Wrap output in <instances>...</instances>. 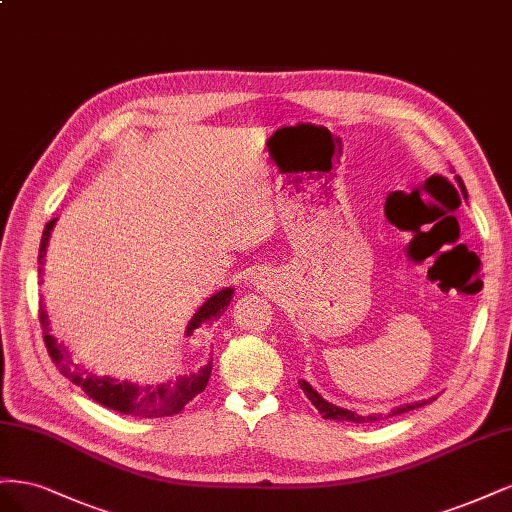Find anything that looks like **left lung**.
<instances>
[{
    "mask_svg": "<svg viewBox=\"0 0 512 512\" xmlns=\"http://www.w3.org/2000/svg\"><path fill=\"white\" fill-rule=\"evenodd\" d=\"M300 387L304 389V393L308 395V400L312 402V406H315L321 415H323V419H332V421H351V423H370V421H381V419H389V417H393V415H402V412H408V410H412V408H419V406H425L427 404V400H421V402H415V404H406V406H398V408H393L389 415H370V417H361V415H357L355 410H346V408H340V406H334V404H329L327 400H323L321 395L312 389V385L310 383H306V381H300ZM432 400H436V398H430V402Z\"/></svg>",
    "mask_w": 512,
    "mask_h": 512,
    "instance_id": "obj_1",
    "label": "left lung"
}]
</instances>
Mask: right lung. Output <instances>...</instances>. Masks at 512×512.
I'll list each match as a JSON object with an SVG mask.
<instances>
[{
    "instance_id": "obj_1",
    "label": "right lung",
    "mask_w": 512,
    "mask_h": 512,
    "mask_svg": "<svg viewBox=\"0 0 512 512\" xmlns=\"http://www.w3.org/2000/svg\"><path fill=\"white\" fill-rule=\"evenodd\" d=\"M55 223H57V219L48 221L44 227V234H42L40 253H38L40 276H42L48 238H51ZM232 295H234L232 287L214 293L212 298H208L200 308H197L193 319L187 325L185 334L191 336L193 329L200 327L204 321L221 317L225 308L229 306V302H232ZM40 325L44 329L46 351L57 364L59 372L65 378H70V381L74 385H78L82 391H85L91 400H95L97 404H102L110 410H117V412H121V415L142 417V419H157V417L176 415V412L183 410L195 398V395L202 393L208 385V378L212 372V359L202 370L178 376L176 381H168L161 385H138V383H129V381H117V378H110V376L89 374L85 368L74 364L70 351L65 349L61 342H57V338L51 336V332H48V315H46L42 304H40Z\"/></svg>"
}]
</instances>
